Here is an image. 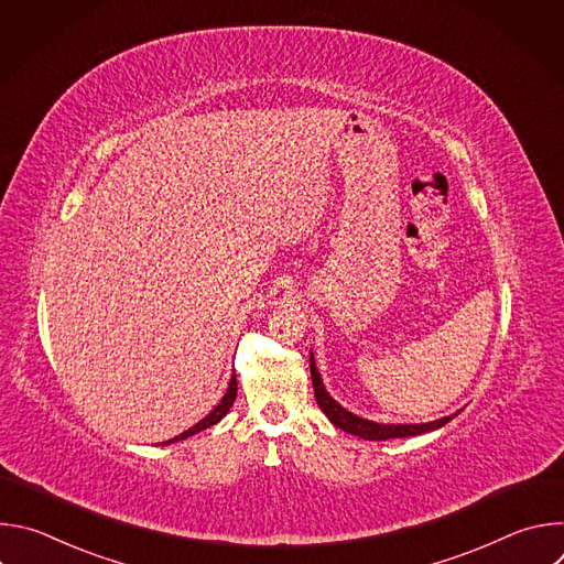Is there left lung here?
Returning <instances> with one entry per match:
<instances>
[{
    "instance_id": "1",
    "label": "left lung",
    "mask_w": 564,
    "mask_h": 564,
    "mask_svg": "<svg viewBox=\"0 0 564 564\" xmlns=\"http://www.w3.org/2000/svg\"><path fill=\"white\" fill-rule=\"evenodd\" d=\"M310 375H312V386H314V397H316V404L318 409L326 413V417L341 431L350 433V435H357L361 440H392V437H411V435H422V433H429V431H435V429H442L444 424H448L455 415L451 417H442V420H435V422H429V424H377V422H370V420H364V417H357L352 415L350 411H346L341 404H337V401L330 397V392L326 390L324 381H321V375L316 370V364H314V357L310 352Z\"/></svg>"
}]
</instances>
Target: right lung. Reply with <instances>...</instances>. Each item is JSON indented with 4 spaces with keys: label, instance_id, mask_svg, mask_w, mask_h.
<instances>
[{
    "label": "right lung",
    "instance_id": "right-lung-1",
    "mask_svg": "<svg viewBox=\"0 0 564 564\" xmlns=\"http://www.w3.org/2000/svg\"><path fill=\"white\" fill-rule=\"evenodd\" d=\"M234 399H236V372L231 375V379H229V386H227V392L223 394V399H220V404L207 415V417H203L196 426H192L189 431H185V433H181L178 437H174L172 442H178V440H185V437H189V435H196V433H200V431H205V429H209V426H214L216 422H220L225 415H227V411L231 409V404H234ZM165 444H170V442H165Z\"/></svg>",
    "mask_w": 564,
    "mask_h": 564
}]
</instances>
